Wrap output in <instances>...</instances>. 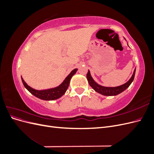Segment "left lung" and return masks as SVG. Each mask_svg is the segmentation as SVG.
Here are the masks:
<instances>
[{
	"instance_id": "left-lung-1",
	"label": "left lung",
	"mask_w": 154,
	"mask_h": 154,
	"mask_svg": "<svg viewBox=\"0 0 154 154\" xmlns=\"http://www.w3.org/2000/svg\"><path fill=\"white\" fill-rule=\"evenodd\" d=\"M135 72H136V69L134 70L132 77L130 78V80L127 83H125V84L116 87H106L98 85L94 81V80H93L92 78L91 77L89 71H88V72L87 74V78L89 85L92 87L93 89L95 90L97 92H98L100 94L104 96H116L119 94V93L122 92L125 89H127V88L130 86V85L131 84L134 79Z\"/></svg>"
}]
</instances>
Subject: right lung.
I'll use <instances>...</instances> for the list:
<instances>
[{"mask_svg":"<svg viewBox=\"0 0 154 154\" xmlns=\"http://www.w3.org/2000/svg\"><path fill=\"white\" fill-rule=\"evenodd\" d=\"M77 69L72 70L71 72L65 79V80L63 82L61 85H60L58 87H55L53 88H50L48 90H42V91H38L35 90L34 88H31L29 85H27V83L23 80L22 78V81L24 87L27 88V91H29L32 95L38 97V98L44 100H54L58 99L59 97L62 96L65 92H66L67 88L69 85V82L72 76L75 74L77 71Z\"/></svg>","mask_w":154,"mask_h":154,"instance_id":"add662e5","label":"right lung"}]
</instances>
